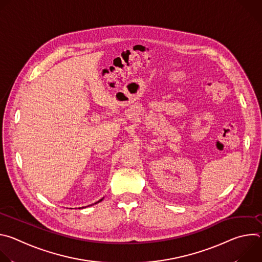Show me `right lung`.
Listing matches in <instances>:
<instances>
[{
	"label": "right lung",
	"instance_id": "1",
	"mask_svg": "<svg viewBox=\"0 0 262 262\" xmlns=\"http://www.w3.org/2000/svg\"><path fill=\"white\" fill-rule=\"evenodd\" d=\"M100 201H101V200H99V201H98V202H100Z\"/></svg>",
	"mask_w": 262,
	"mask_h": 262
}]
</instances>
